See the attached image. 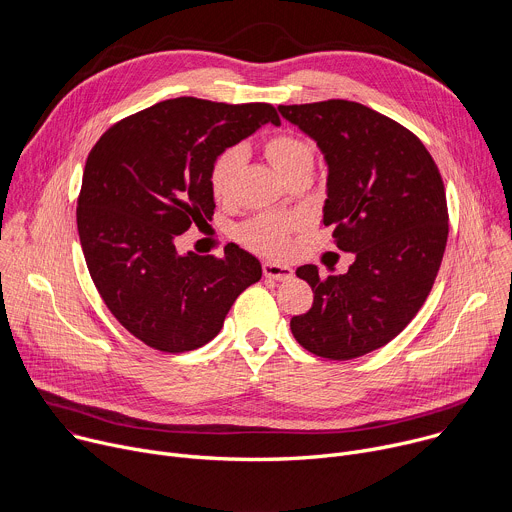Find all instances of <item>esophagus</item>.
Wrapping results in <instances>:
<instances>
[{
  "label": "esophagus",
  "instance_id": "esophagus-1",
  "mask_svg": "<svg viewBox=\"0 0 512 512\" xmlns=\"http://www.w3.org/2000/svg\"><path fill=\"white\" fill-rule=\"evenodd\" d=\"M263 275L269 279H277V281H287L291 275H294V269L289 265H281L275 261H265L263 263Z\"/></svg>",
  "mask_w": 512,
  "mask_h": 512
}]
</instances>
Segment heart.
I'll return each mask as SVG.
<instances>
[{
	"mask_svg": "<svg viewBox=\"0 0 512 512\" xmlns=\"http://www.w3.org/2000/svg\"><path fill=\"white\" fill-rule=\"evenodd\" d=\"M265 156L283 180L300 172H312L314 148L296 133H275L265 141ZM245 152L227 148L218 154L208 170V188L214 200H229L235 190L237 174L243 166ZM302 227L296 214H259L239 229V239L263 255H283L289 247V237Z\"/></svg>",
	"mask_w": 512,
	"mask_h": 512,
	"instance_id": "1",
	"label": "heart"
}]
</instances>
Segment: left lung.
<instances>
[{
  "instance_id": "8db88e82",
  "label": "left lung",
  "mask_w": 512,
  "mask_h": 512,
  "mask_svg": "<svg viewBox=\"0 0 512 512\" xmlns=\"http://www.w3.org/2000/svg\"><path fill=\"white\" fill-rule=\"evenodd\" d=\"M279 113L324 154L322 223L354 253L342 275L298 267L314 304L289 328L312 354L350 360L391 342L429 296L448 243L444 182L421 139L371 107L330 99Z\"/></svg>"
}]
</instances>
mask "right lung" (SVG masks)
Masks as SVG:
<instances>
[{
    "mask_svg": "<svg viewBox=\"0 0 512 512\" xmlns=\"http://www.w3.org/2000/svg\"><path fill=\"white\" fill-rule=\"evenodd\" d=\"M269 103L227 105L194 97L156 103L109 127L91 150L77 206L93 283L117 322L156 350L204 346L261 263L237 245L225 257L180 255L176 237L214 212V158L265 123Z\"/></svg>",
    "mask_w": 512,
    "mask_h": 512,
    "instance_id": "right-lung-1",
    "label": "right lung"
}]
</instances>
